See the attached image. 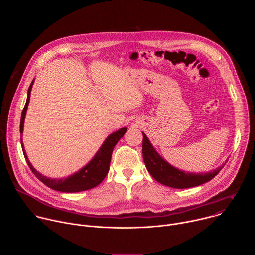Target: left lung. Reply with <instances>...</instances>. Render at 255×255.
<instances>
[{
    "label": "left lung",
    "mask_w": 255,
    "mask_h": 255,
    "mask_svg": "<svg viewBox=\"0 0 255 255\" xmlns=\"http://www.w3.org/2000/svg\"><path fill=\"white\" fill-rule=\"evenodd\" d=\"M142 135L143 159L148 172L161 185L173 189H188L203 185L219 173L227 162L226 160L219 167L208 172H186L185 170H181L172 166L165 159H163L154 149L151 142L149 141L147 136L145 135V133L142 132Z\"/></svg>",
    "instance_id": "obj_1"
}]
</instances>
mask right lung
I'll return each mask as SVG.
<instances>
[{"label": "right lung", "mask_w": 255, "mask_h": 255, "mask_svg": "<svg viewBox=\"0 0 255 255\" xmlns=\"http://www.w3.org/2000/svg\"><path fill=\"white\" fill-rule=\"evenodd\" d=\"M33 84H34V80L32 81V83L28 89L27 101H26L25 107L23 109L22 115H21V122H20V133L21 134H23L24 121H25V116H26V112L28 109V105L30 102V94H31ZM126 131H127V127H123L121 129L115 131L114 133L109 135L106 138V140L104 141V143L102 144L100 149L94 155V157L84 167H82L79 171L72 173L66 177H63V178H50V177L42 175L40 172H38L33 167L31 162L29 161L22 140H21V146L23 149L25 159H26L30 169L36 175V177H37L39 180H41L45 186H47L48 188H50L54 191H58V192L78 193V192L91 190L102 183L103 179L106 177V175L109 171V168H110L112 152H113L115 145L124 136Z\"/></svg>", "instance_id": "right-lung-1"}]
</instances>
